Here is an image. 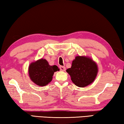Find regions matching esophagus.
<instances>
[{"mask_svg": "<svg viewBox=\"0 0 124 124\" xmlns=\"http://www.w3.org/2000/svg\"><path fill=\"white\" fill-rule=\"evenodd\" d=\"M60 70H61V71H63V72H64L65 70H66V68H65V67H64V66H60Z\"/></svg>", "mask_w": 124, "mask_h": 124, "instance_id": "1", "label": "esophagus"}]
</instances>
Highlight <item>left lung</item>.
<instances>
[{
    "mask_svg": "<svg viewBox=\"0 0 124 124\" xmlns=\"http://www.w3.org/2000/svg\"><path fill=\"white\" fill-rule=\"evenodd\" d=\"M66 72L75 85L84 87L93 83L97 76L98 67L91 58L78 56L75 57L71 68L67 69Z\"/></svg>",
    "mask_w": 124,
    "mask_h": 124,
    "instance_id": "obj_1",
    "label": "left lung"
}]
</instances>
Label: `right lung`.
Here are the masks:
<instances>
[{"label": "right lung", "instance_id": "obj_1", "mask_svg": "<svg viewBox=\"0 0 124 124\" xmlns=\"http://www.w3.org/2000/svg\"><path fill=\"white\" fill-rule=\"evenodd\" d=\"M56 65L50 66L45 59H40L31 63L29 66V76L33 83L38 86H44L50 83L54 72L59 70Z\"/></svg>", "mask_w": 124, "mask_h": 124}]
</instances>
